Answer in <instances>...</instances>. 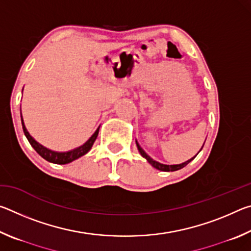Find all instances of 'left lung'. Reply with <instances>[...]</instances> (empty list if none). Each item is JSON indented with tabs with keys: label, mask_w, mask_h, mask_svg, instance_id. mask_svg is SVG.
Wrapping results in <instances>:
<instances>
[{
	"label": "left lung",
	"mask_w": 251,
	"mask_h": 251,
	"mask_svg": "<svg viewBox=\"0 0 251 251\" xmlns=\"http://www.w3.org/2000/svg\"><path fill=\"white\" fill-rule=\"evenodd\" d=\"M136 145H137V148H138V151H139V152H141V155L144 157V158H146V160L148 161V163H150L152 167L154 168H156V169H158V171H161V172H175V171H178V169H181V168H184L186 165H188L190 161H192L195 157L196 156H194L193 158H190V159H188V160H186V161H184V163H181V164H177V165H165V164H161V163H158V161H156V160H154L151 158V157H150L148 156L145 151H144V150L143 148L139 146V144L137 143V141H136ZM202 147H203V145H202ZM201 147V148H202ZM198 151V152H199ZM197 152V154H198Z\"/></svg>",
	"instance_id": "8db88e82"
}]
</instances>
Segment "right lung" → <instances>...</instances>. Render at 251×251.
Masks as SVG:
<instances>
[{
    "label": "right lung",
    "instance_id": "add662e5",
    "mask_svg": "<svg viewBox=\"0 0 251 251\" xmlns=\"http://www.w3.org/2000/svg\"><path fill=\"white\" fill-rule=\"evenodd\" d=\"M21 120H22V126H23L24 134H25V136H26L27 141L29 142V144H31L32 147L36 151L37 154L43 157L45 160L50 161V163L58 164V165H65V164L72 163L73 160L79 158V157L84 156L85 154H87V152L91 151L93 144H94V142L96 141L97 135H99V130H100V127H99V128L95 130V133L93 134L91 137L83 144V145L76 147V148H74V150H71L67 151H56L50 150V148H48V147H44L43 145H41L39 142H36L35 139H34L32 136L29 135V133L26 129V127H25V125H24L22 114H21Z\"/></svg>",
    "mask_w": 251,
    "mask_h": 251
}]
</instances>
